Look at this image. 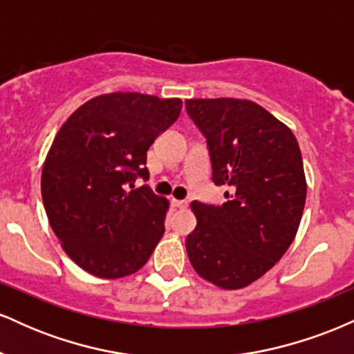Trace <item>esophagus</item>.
<instances>
[{
	"mask_svg": "<svg viewBox=\"0 0 354 354\" xmlns=\"http://www.w3.org/2000/svg\"><path fill=\"white\" fill-rule=\"evenodd\" d=\"M171 205L174 206V208H186V206H188V201H185V200H171Z\"/></svg>",
	"mask_w": 354,
	"mask_h": 354,
	"instance_id": "34e87169",
	"label": "esophagus"
}]
</instances>
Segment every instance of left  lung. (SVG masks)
<instances>
[{
	"mask_svg": "<svg viewBox=\"0 0 354 354\" xmlns=\"http://www.w3.org/2000/svg\"><path fill=\"white\" fill-rule=\"evenodd\" d=\"M206 138L221 206L191 203L198 225L186 238L194 271L223 290L261 278L286 253L306 201V178L291 129L248 100H186Z\"/></svg>",
	"mask_w": 354,
	"mask_h": 354,
	"instance_id": "8db88e82",
	"label": "left lung"
}]
</instances>
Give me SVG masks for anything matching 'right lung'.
I'll list each match as a JSON object with an SVG mask.
<instances>
[{"instance_id": "1", "label": "right lung", "mask_w": 354, "mask_h": 354, "mask_svg": "<svg viewBox=\"0 0 354 354\" xmlns=\"http://www.w3.org/2000/svg\"><path fill=\"white\" fill-rule=\"evenodd\" d=\"M181 106L180 98L109 93L86 101L56 133L43 205L63 250L89 274L136 273L163 236L168 200L146 185L135 189V181L148 180L146 151Z\"/></svg>"}]
</instances>
